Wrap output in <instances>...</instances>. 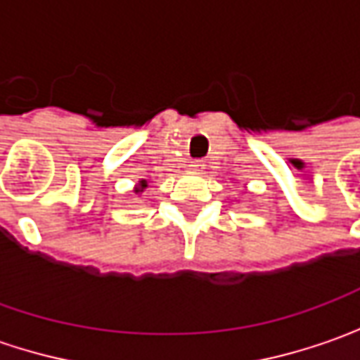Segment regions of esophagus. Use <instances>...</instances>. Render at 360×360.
<instances>
[{"label": "esophagus", "mask_w": 360, "mask_h": 360, "mask_svg": "<svg viewBox=\"0 0 360 360\" xmlns=\"http://www.w3.org/2000/svg\"><path fill=\"white\" fill-rule=\"evenodd\" d=\"M204 166H206L204 160H192V162H190V170H194V172H202Z\"/></svg>", "instance_id": "1"}]
</instances>
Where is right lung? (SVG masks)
Instances as JSON below:
<instances>
[{"label": "right lung", "mask_w": 360, "mask_h": 360, "mask_svg": "<svg viewBox=\"0 0 360 360\" xmlns=\"http://www.w3.org/2000/svg\"><path fill=\"white\" fill-rule=\"evenodd\" d=\"M146 186H148V184H146V180H142V182H140V186H138V190H136V192H142V190H144Z\"/></svg>", "instance_id": "right-lung-1"}]
</instances>
